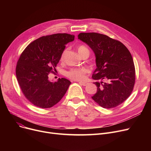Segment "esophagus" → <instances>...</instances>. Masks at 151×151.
<instances>
[{
	"label": "esophagus",
	"mask_w": 151,
	"mask_h": 151,
	"mask_svg": "<svg viewBox=\"0 0 151 151\" xmlns=\"http://www.w3.org/2000/svg\"><path fill=\"white\" fill-rule=\"evenodd\" d=\"M79 83H80V84H81L83 86H86L87 84H88V83H87V82H80Z\"/></svg>",
	"instance_id": "1"
}]
</instances>
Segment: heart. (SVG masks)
<instances>
[{"mask_svg":"<svg viewBox=\"0 0 151 151\" xmlns=\"http://www.w3.org/2000/svg\"><path fill=\"white\" fill-rule=\"evenodd\" d=\"M86 51H89V50L84 46H80L78 47V51L80 55H81ZM65 53H66L65 50L62 52L60 56L61 60H63L64 59ZM87 72H88V70L85 68H72L67 71L66 73V75L68 78L71 79V80H76V81H81L84 80Z\"/></svg>","mask_w":151,"mask_h":151,"instance_id":"heart-1","label":"heart"}]
</instances>
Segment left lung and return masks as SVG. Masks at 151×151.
Returning a JSON list of instances; mask_svg holds the SVG:
<instances>
[{
	"label": "left lung",
	"instance_id": "1",
	"mask_svg": "<svg viewBox=\"0 0 151 151\" xmlns=\"http://www.w3.org/2000/svg\"><path fill=\"white\" fill-rule=\"evenodd\" d=\"M78 39L96 55L97 68L92 78L99 82L92 99L104 108L121 105L130 96L135 82V68L132 55L121 42L96 32L80 33Z\"/></svg>",
	"mask_w": 151,
	"mask_h": 151
}]
</instances>
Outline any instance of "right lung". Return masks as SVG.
Instances as JSON below:
<instances>
[{
	"instance_id": "1",
	"label": "right lung",
	"mask_w": 151,
	"mask_h": 151,
	"mask_svg": "<svg viewBox=\"0 0 151 151\" xmlns=\"http://www.w3.org/2000/svg\"><path fill=\"white\" fill-rule=\"evenodd\" d=\"M75 35L55 34L43 36L30 43L23 51L16 67V75L25 97L34 105L51 108L62 99L71 82L65 78L58 81L48 80L54 73L65 45Z\"/></svg>"
}]
</instances>
